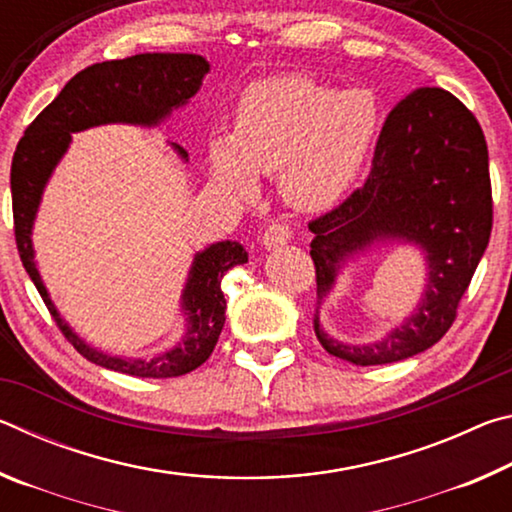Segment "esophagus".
Segmentation results:
<instances>
[{
	"instance_id": "1",
	"label": "esophagus",
	"mask_w": 512,
	"mask_h": 512,
	"mask_svg": "<svg viewBox=\"0 0 512 512\" xmlns=\"http://www.w3.org/2000/svg\"><path fill=\"white\" fill-rule=\"evenodd\" d=\"M289 241H291L289 225L273 223V225H268V228L262 232V246H264L266 250L282 248L284 244H289Z\"/></svg>"
}]
</instances>
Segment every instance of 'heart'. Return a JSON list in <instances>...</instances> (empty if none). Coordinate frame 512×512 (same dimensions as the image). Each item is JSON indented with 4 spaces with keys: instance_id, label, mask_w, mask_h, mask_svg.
Masks as SVG:
<instances>
[{
    "instance_id": "1",
    "label": "heart",
    "mask_w": 512,
    "mask_h": 512,
    "mask_svg": "<svg viewBox=\"0 0 512 512\" xmlns=\"http://www.w3.org/2000/svg\"><path fill=\"white\" fill-rule=\"evenodd\" d=\"M379 128V103L366 88L334 90L307 76L253 81L241 94L232 135L207 140L216 187L248 201L259 173H277V194L298 212H325L350 192Z\"/></svg>"
}]
</instances>
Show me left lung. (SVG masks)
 Returning <instances> with one entry per match:
<instances>
[{"label": "left lung", "instance_id": "1", "mask_svg": "<svg viewBox=\"0 0 512 512\" xmlns=\"http://www.w3.org/2000/svg\"><path fill=\"white\" fill-rule=\"evenodd\" d=\"M309 230L318 343L354 366H384L429 350L452 327L490 241L488 146L479 121L445 90H415L386 117L366 185ZM388 245L421 250L419 305L377 342L336 340L319 323V307L345 265Z\"/></svg>", "mask_w": 512, "mask_h": 512}]
</instances>
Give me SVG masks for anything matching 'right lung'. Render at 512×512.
Listing matches in <instances>:
<instances>
[{
  "label": "right lung",
  "mask_w": 512,
  "mask_h": 512,
  "mask_svg": "<svg viewBox=\"0 0 512 512\" xmlns=\"http://www.w3.org/2000/svg\"><path fill=\"white\" fill-rule=\"evenodd\" d=\"M207 72H210V63L198 54H137L92 65L76 74L58 97L33 119L15 149L11 194L15 241L22 264L67 341L85 359L101 368L133 377L167 379L187 375L205 363L225 323L221 280L232 266L246 264L248 253L239 241L230 239L214 241L198 250L187 271L183 293H180L185 332L176 345L153 357L112 354L85 341L60 316L47 284L42 282L36 248H33V225H36L42 194L72 144V133L106 124L158 128L173 112L187 106L189 99L201 90ZM169 146L180 160L189 162L185 149L171 142Z\"/></svg>",
  "instance_id": "obj_1"
}]
</instances>
